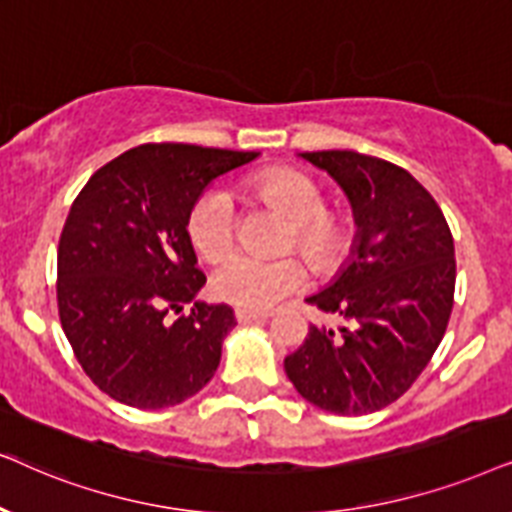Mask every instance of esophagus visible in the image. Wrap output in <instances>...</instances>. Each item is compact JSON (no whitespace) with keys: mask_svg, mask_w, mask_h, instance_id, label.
Wrapping results in <instances>:
<instances>
[{"mask_svg":"<svg viewBox=\"0 0 512 512\" xmlns=\"http://www.w3.org/2000/svg\"><path fill=\"white\" fill-rule=\"evenodd\" d=\"M236 320L238 323H255V320H267L269 313L264 311H250V309H236Z\"/></svg>","mask_w":512,"mask_h":512,"instance_id":"1","label":"esophagus"}]
</instances>
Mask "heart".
Segmentation results:
<instances>
[{
	"label": "heart",
	"mask_w": 512,
	"mask_h": 512,
	"mask_svg": "<svg viewBox=\"0 0 512 512\" xmlns=\"http://www.w3.org/2000/svg\"><path fill=\"white\" fill-rule=\"evenodd\" d=\"M252 189L290 220L288 248H297L320 276L335 274L351 250V227L344 215L325 208V196L309 175L292 168H271L252 177ZM187 234L203 260H215L236 234L231 196L222 187H208L196 196L187 215ZM306 283L304 264L295 257L260 260L231 252L213 271V295L250 311H264Z\"/></svg>",
	"instance_id": "1"
}]
</instances>
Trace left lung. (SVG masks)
Instances as JSON below:
<instances>
[{
	"mask_svg": "<svg viewBox=\"0 0 512 512\" xmlns=\"http://www.w3.org/2000/svg\"><path fill=\"white\" fill-rule=\"evenodd\" d=\"M351 203L356 236L337 276L306 302L349 327H309L285 374L311 405L356 417L398 400L445 337L454 304V238L405 168L349 149L304 152Z\"/></svg>",
	"mask_w": 512,
	"mask_h": 512,
	"instance_id": "1",
	"label": "left lung"
}]
</instances>
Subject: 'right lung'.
I'll return each instance as SVG.
<instances>
[{
  "label": "right lung",
  "mask_w": 512,
  "mask_h": 512,
  "mask_svg": "<svg viewBox=\"0 0 512 512\" xmlns=\"http://www.w3.org/2000/svg\"><path fill=\"white\" fill-rule=\"evenodd\" d=\"M260 152L140 145L95 170L74 199L58 245V311L95 386L138 410H163L213 379L236 325L227 304L196 299L187 215L217 177ZM193 311L173 324L168 310Z\"/></svg>",
  "instance_id": "obj_1"
}]
</instances>
